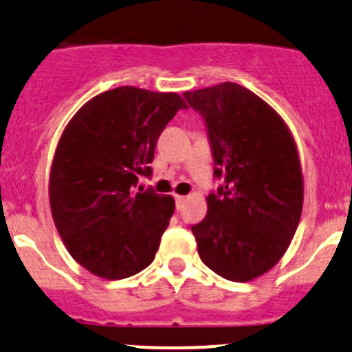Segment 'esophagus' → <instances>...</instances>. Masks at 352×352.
Returning a JSON list of instances; mask_svg holds the SVG:
<instances>
[{
    "label": "esophagus",
    "instance_id": "esophagus-1",
    "mask_svg": "<svg viewBox=\"0 0 352 352\" xmlns=\"http://www.w3.org/2000/svg\"><path fill=\"white\" fill-rule=\"evenodd\" d=\"M175 200H176V206H177V208H179V206L183 205L184 201H186V197H183V195H176Z\"/></svg>",
    "mask_w": 352,
    "mask_h": 352
}]
</instances>
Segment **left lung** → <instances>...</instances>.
<instances>
[{
	"mask_svg": "<svg viewBox=\"0 0 352 352\" xmlns=\"http://www.w3.org/2000/svg\"><path fill=\"white\" fill-rule=\"evenodd\" d=\"M208 126L215 176L205 219L191 227L200 259L219 276L252 281L283 257L303 208L295 139L263 98L237 82L184 93Z\"/></svg>",
	"mask_w": 352,
	"mask_h": 352,
	"instance_id": "8db88e82",
	"label": "left lung"
}]
</instances>
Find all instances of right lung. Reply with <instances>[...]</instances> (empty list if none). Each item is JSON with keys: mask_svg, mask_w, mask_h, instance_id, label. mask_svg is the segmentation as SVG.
<instances>
[{"mask_svg": "<svg viewBox=\"0 0 352 352\" xmlns=\"http://www.w3.org/2000/svg\"><path fill=\"white\" fill-rule=\"evenodd\" d=\"M186 103L177 93L120 86L86 101L63 130L49 175L54 223L76 263L123 280L154 261L175 198L135 191L159 135Z\"/></svg>", "mask_w": 352, "mask_h": 352, "instance_id": "right-lung-1", "label": "right lung"}]
</instances>
